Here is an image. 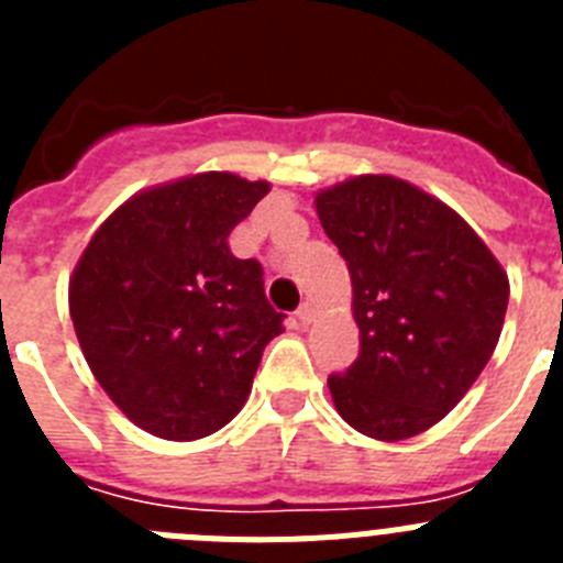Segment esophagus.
Here are the masks:
<instances>
[{"instance_id": "esophagus-1", "label": "esophagus", "mask_w": 563, "mask_h": 563, "mask_svg": "<svg viewBox=\"0 0 563 563\" xmlns=\"http://www.w3.org/2000/svg\"><path fill=\"white\" fill-rule=\"evenodd\" d=\"M296 318H298V321H301V324H310L312 318H316V307H312V305H310V301H305V305L298 307Z\"/></svg>"}]
</instances>
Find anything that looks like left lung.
<instances>
[{
  "label": "left lung",
  "mask_w": 563,
  "mask_h": 563,
  "mask_svg": "<svg viewBox=\"0 0 563 563\" xmlns=\"http://www.w3.org/2000/svg\"><path fill=\"white\" fill-rule=\"evenodd\" d=\"M316 211L350 267L361 330L357 361L327 380L338 415L383 442L422 434L494 355L507 273L460 213L389 174L327 188Z\"/></svg>",
  "instance_id": "8db88e82"
}]
</instances>
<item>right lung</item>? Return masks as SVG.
Wrapping results in <instances>:
<instances>
[{"label":"right lung","instance_id":"obj_1","mask_svg":"<svg viewBox=\"0 0 563 563\" xmlns=\"http://www.w3.org/2000/svg\"><path fill=\"white\" fill-rule=\"evenodd\" d=\"M271 191L206 172L134 194L89 239L69 278V318L89 369L134 426L200 440L245 406L285 312L256 258L228 247Z\"/></svg>","mask_w":563,"mask_h":563}]
</instances>
